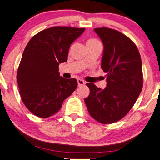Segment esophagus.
<instances>
[{"mask_svg": "<svg viewBox=\"0 0 160 160\" xmlns=\"http://www.w3.org/2000/svg\"><path fill=\"white\" fill-rule=\"evenodd\" d=\"M77 82H78V86L85 84L84 81L82 80V79H80V78H78V79H77Z\"/></svg>", "mask_w": 160, "mask_h": 160, "instance_id": "obj_1", "label": "esophagus"}]
</instances>
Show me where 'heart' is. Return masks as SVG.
I'll use <instances>...</instances> for the list:
<instances>
[{"label":"heart","instance_id":"heart-1","mask_svg":"<svg viewBox=\"0 0 160 160\" xmlns=\"http://www.w3.org/2000/svg\"><path fill=\"white\" fill-rule=\"evenodd\" d=\"M98 44H101L100 42L98 40H96V39L91 38L86 41V47H90V46H95L98 45Z\"/></svg>","mask_w":160,"mask_h":160}]
</instances>
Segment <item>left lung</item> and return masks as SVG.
<instances>
[{
  "label": "left lung",
  "mask_w": 160,
  "mask_h": 160,
  "mask_svg": "<svg viewBox=\"0 0 160 160\" xmlns=\"http://www.w3.org/2000/svg\"><path fill=\"white\" fill-rule=\"evenodd\" d=\"M103 44L101 68L107 73L104 89L86 83L84 99L88 112L103 124L118 121L132 108L142 91L143 77L139 51L123 34L108 28L94 29Z\"/></svg>",
  "instance_id": "8db88e82"
}]
</instances>
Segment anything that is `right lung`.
Masks as SVG:
<instances>
[{
	"label": "right lung",
	"mask_w": 160,
	"mask_h": 160,
	"mask_svg": "<svg viewBox=\"0 0 160 160\" xmlns=\"http://www.w3.org/2000/svg\"><path fill=\"white\" fill-rule=\"evenodd\" d=\"M85 28L52 27L36 34L23 52L17 73L21 98L29 111L46 118L58 112L77 87L76 78L60 77L71 44Z\"/></svg>",
	"instance_id": "right-lung-1"
}]
</instances>
